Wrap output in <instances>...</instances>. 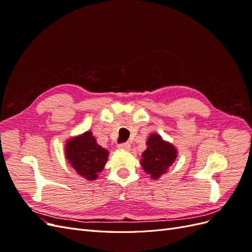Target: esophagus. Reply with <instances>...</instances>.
<instances>
[{"label":"esophagus","mask_w":252,"mask_h":252,"mask_svg":"<svg viewBox=\"0 0 252 252\" xmlns=\"http://www.w3.org/2000/svg\"><path fill=\"white\" fill-rule=\"evenodd\" d=\"M119 149H122V150H126V151H129L131 149V145L129 143H124V144H120L118 146Z\"/></svg>","instance_id":"1"}]
</instances>
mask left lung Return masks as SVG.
I'll return each mask as SVG.
<instances>
[{
    "mask_svg": "<svg viewBox=\"0 0 252 252\" xmlns=\"http://www.w3.org/2000/svg\"><path fill=\"white\" fill-rule=\"evenodd\" d=\"M147 148L142 154L141 166L151 179L158 180L168 171L178 158V150L173 144L158 133H151L146 142Z\"/></svg>",
    "mask_w": 252,
    "mask_h": 252,
    "instance_id": "1",
    "label": "left lung"
}]
</instances>
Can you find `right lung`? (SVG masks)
Here are the masks:
<instances>
[{"instance_id":"obj_1","label":"right lung","mask_w":252,"mask_h":252,"mask_svg":"<svg viewBox=\"0 0 252 252\" xmlns=\"http://www.w3.org/2000/svg\"><path fill=\"white\" fill-rule=\"evenodd\" d=\"M109 152L96 143L91 131L68 139L65 144V158L77 173L87 181L98 178L108 161Z\"/></svg>"}]
</instances>
